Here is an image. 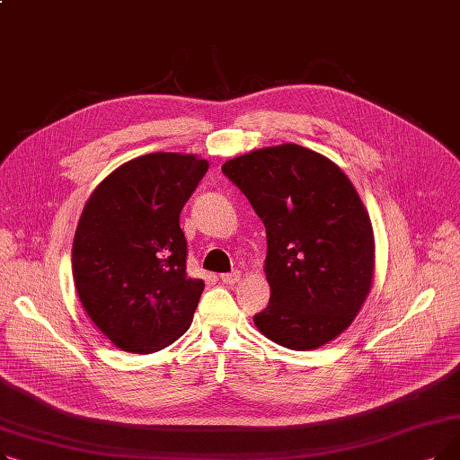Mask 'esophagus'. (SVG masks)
<instances>
[{
    "label": "esophagus",
    "mask_w": 460,
    "mask_h": 460,
    "mask_svg": "<svg viewBox=\"0 0 460 460\" xmlns=\"http://www.w3.org/2000/svg\"><path fill=\"white\" fill-rule=\"evenodd\" d=\"M240 278H243V274H240L238 270L229 272V274H222V276H220V279H222L224 283H227V285H233V283L240 281Z\"/></svg>",
    "instance_id": "obj_1"
}]
</instances>
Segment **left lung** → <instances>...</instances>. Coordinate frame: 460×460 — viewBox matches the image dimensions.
Masks as SVG:
<instances>
[{"instance_id": "8db88e82", "label": "left lung", "mask_w": 460, "mask_h": 460, "mask_svg": "<svg viewBox=\"0 0 460 460\" xmlns=\"http://www.w3.org/2000/svg\"><path fill=\"white\" fill-rule=\"evenodd\" d=\"M267 229L270 302L253 317L274 343L311 350L335 340L369 295L375 238L369 214L333 162L295 143L222 165Z\"/></svg>"}]
</instances>
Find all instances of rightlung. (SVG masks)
<instances>
[{
	"label": "right lung",
	"instance_id": "add662e5",
	"mask_svg": "<svg viewBox=\"0 0 460 460\" xmlns=\"http://www.w3.org/2000/svg\"><path fill=\"white\" fill-rule=\"evenodd\" d=\"M208 162L153 153L108 175L82 212L72 276L91 321L120 350L149 354L188 330L205 283L186 274L179 217Z\"/></svg>",
	"mask_w": 460,
	"mask_h": 460
}]
</instances>
